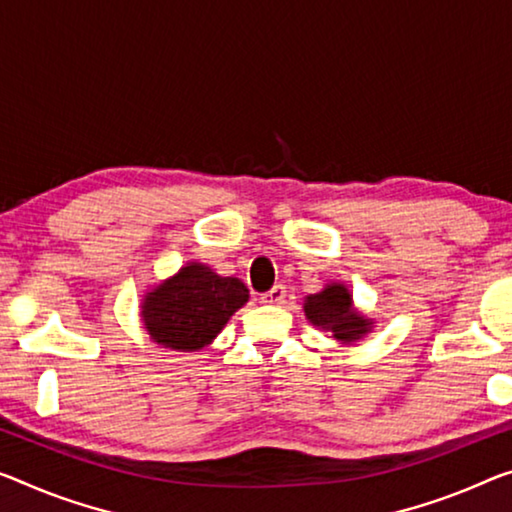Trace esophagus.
I'll return each mask as SVG.
<instances>
[{
    "label": "esophagus",
    "mask_w": 512,
    "mask_h": 512,
    "mask_svg": "<svg viewBox=\"0 0 512 512\" xmlns=\"http://www.w3.org/2000/svg\"><path fill=\"white\" fill-rule=\"evenodd\" d=\"M283 300H286V286L283 283H277V286H272L267 293L261 295L263 304H281Z\"/></svg>",
    "instance_id": "34e87169"
}]
</instances>
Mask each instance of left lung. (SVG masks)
<instances>
[{
	"label": "left lung",
	"instance_id": "obj_1",
	"mask_svg": "<svg viewBox=\"0 0 512 512\" xmlns=\"http://www.w3.org/2000/svg\"><path fill=\"white\" fill-rule=\"evenodd\" d=\"M304 313L313 325L329 329L334 338L343 343L357 341L359 336L368 332V322L364 316L352 309V297L348 288L341 283H332L316 295H309L304 302Z\"/></svg>",
	"mask_w": 512,
	"mask_h": 512
}]
</instances>
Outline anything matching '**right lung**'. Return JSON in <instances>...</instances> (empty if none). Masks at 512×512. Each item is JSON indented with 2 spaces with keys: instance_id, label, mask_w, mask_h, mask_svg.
<instances>
[{
  "instance_id": "add662e5",
  "label": "right lung",
  "mask_w": 512,
  "mask_h": 512,
  "mask_svg": "<svg viewBox=\"0 0 512 512\" xmlns=\"http://www.w3.org/2000/svg\"><path fill=\"white\" fill-rule=\"evenodd\" d=\"M247 300L249 290L240 279L190 263L146 295L141 318L155 343L194 352L206 348Z\"/></svg>"
}]
</instances>
